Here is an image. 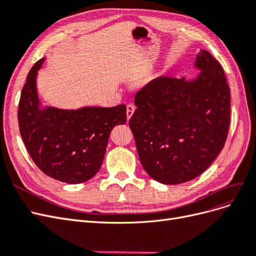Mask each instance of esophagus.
Listing matches in <instances>:
<instances>
[{
	"label": "esophagus",
	"mask_w": 256,
	"mask_h": 256,
	"mask_svg": "<svg viewBox=\"0 0 256 256\" xmlns=\"http://www.w3.org/2000/svg\"><path fill=\"white\" fill-rule=\"evenodd\" d=\"M134 110H136V106L134 104H128L127 106V118L128 120H130L131 116H132Z\"/></svg>",
	"instance_id": "esophagus-1"
}]
</instances>
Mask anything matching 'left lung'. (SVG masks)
<instances>
[{"label":"left lung","instance_id":"8db88e82","mask_svg":"<svg viewBox=\"0 0 256 256\" xmlns=\"http://www.w3.org/2000/svg\"><path fill=\"white\" fill-rule=\"evenodd\" d=\"M192 80L159 76L136 92L129 120L141 164L164 184L194 180L210 166L228 138L230 94L220 63L196 54Z\"/></svg>","mask_w":256,"mask_h":256}]
</instances>
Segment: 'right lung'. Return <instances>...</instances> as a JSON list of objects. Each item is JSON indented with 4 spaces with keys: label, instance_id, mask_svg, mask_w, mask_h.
I'll use <instances>...</instances> for the list:
<instances>
[{
    "label": "right lung",
    "instance_id": "right-lung-1",
    "mask_svg": "<svg viewBox=\"0 0 256 256\" xmlns=\"http://www.w3.org/2000/svg\"><path fill=\"white\" fill-rule=\"evenodd\" d=\"M44 60L34 64L21 92L20 134L30 158L46 175L67 184H81L98 173L112 129L127 120L126 106L76 110L42 108L36 78Z\"/></svg>",
    "mask_w": 256,
    "mask_h": 256
}]
</instances>
